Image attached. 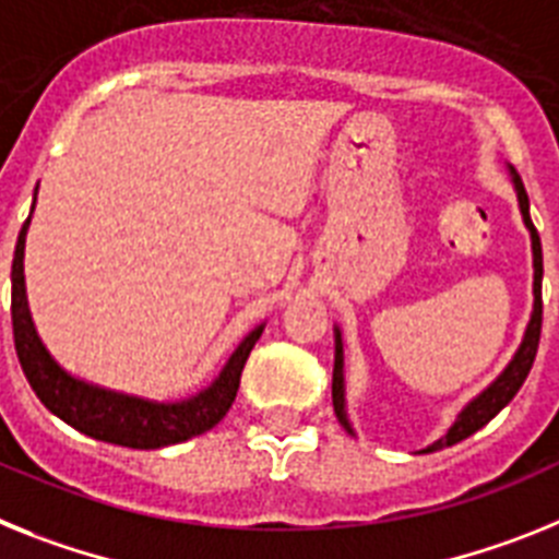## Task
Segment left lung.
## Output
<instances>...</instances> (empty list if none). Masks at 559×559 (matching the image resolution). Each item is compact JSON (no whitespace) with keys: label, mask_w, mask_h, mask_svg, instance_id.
<instances>
[{"label":"left lung","mask_w":559,"mask_h":559,"mask_svg":"<svg viewBox=\"0 0 559 559\" xmlns=\"http://www.w3.org/2000/svg\"><path fill=\"white\" fill-rule=\"evenodd\" d=\"M512 182L514 191H518V202H521V213L523 222H526L528 233H532V252H535V312H532V320H528L526 334H523V343L518 348V354L512 357L503 373L492 385L484 391L481 396H475L464 411L459 414L455 425L450 427L448 436L439 439L436 444L427 448V453H433V450L450 448L455 441L467 439L473 436L475 430H481L489 419L501 414L503 407L512 402V396L521 391V385L526 382L528 371H532V362H535L537 354V343H540V326H543V298H540V281H543V250H540V236H537L535 225H532V216H528V197L526 188H523L521 174L512 168ZM332 402H334V414H337L340 425L346 427L348 433H354L352 425L346 419V402H343V340H340V329H334V373H332Z\"/></svg>","instance_id":"left-lung-1"}]
</instances>
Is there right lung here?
Returning <instances> with one entry per match:
<instances>
[{"instance_id":"right-lung-1","label":"right lung","mask_w":559,"mask_h":559,"mask_svg":"<svg viewBox=\"0 0 559 559\" xmlns=\"http://www.w3.org/2000/svg\"><path fill=\"white\" fill-rule=\"evenodd\" d=\"M31 225V216L19 233L16 252H13V293H11V318H13V343H16L22 371L36 391V396L45 402L47 411L64 419L81 433L92 439L109 441V444H123L132 450H157L165 444L193 439L205 433L213 425H219L230 411L236 391H239L241 371L250 357L255 340L261 337L264 326L252 329L241 346L233 352L227 366L222 368L219 380L207 391L191 396L186 402H145L138 396L115 394L98 385H86L75 380L64 368L52 360L47 348L41 346L36 329H33L31 312H27V298H24V233Z\"/></svg>"}]
</instances>
